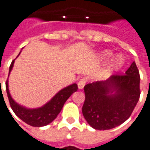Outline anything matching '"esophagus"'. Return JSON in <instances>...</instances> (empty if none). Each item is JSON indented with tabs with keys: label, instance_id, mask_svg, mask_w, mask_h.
<instances>
[{
	"label": "esophagus",
	"instance_id": "1",
	"mask_svg": "<svg viewBox=\"0 0 150 150\" xmlns=\"http://www.w3.org/2000/svg\"><path fill=\"white\" fill-rule=\"evenodd\" d=\"M85 84H86V80H85V78L80 80V81L78 82V88H79V90H82L85 87Z\"/></svg>",
	"mask_w": 150,
	"mask_h": 150
}]
</instances>
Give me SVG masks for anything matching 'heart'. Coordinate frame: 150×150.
Returning <instances> with one entry per match:
<instances>
[{"label": "heart", "instance_id": "1", "mask_svg": "<svg viewBox=\"0 0 150 150\" xmlns=\"http://www.w3.org/2000/svg\"><path fill=\"white\" fill-rule=\"evenodd\" d=\"M111 55H112V52L108 50H105L101 51V53L100 54V56L102 59H108L110 57ZM124 64H125V59L123 58L121 54H118L112 59V60L110 62V64L99 74L98 77L100 79H105L108 75H110L113 71L120 70L121 67H123Z\"/></svg>", "mask_w": 150, "mask_h": 150}]
</instances>
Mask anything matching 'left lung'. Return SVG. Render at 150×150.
Here are the masks:
<instances>
[{
    "label": "left lung",
    "mask_w": 150,
    "mask_h": 150,
    "mask_svg": "<svg viewBox=\"0 0 150 150\" xmlns=\"http://www.w3.org/2000/svg\"><path fill=\"white\" fill-rule=\"evenodd\" d=\"M139 81L134 61L125 75H113L108 80L85 85L82 113L87 123L96 129L106 130L126 121L139 99Z\"/></svg>",
    "instance_id": "1"
}]
</instances>
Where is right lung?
<instances>
[{
	"instance_id": "1",
	"label": "right lung",
	"mask_w": 150,
	"mask_h": 150,
	"mask_svg": "<svg viewBox=\"0 0 150 150\" xmlns=\"http://www.w3.org/2000/svg\"><path fill=\"white\" fill-rule=\"evenodd\" d=\"M20 54L21 52L19 53V54ZM14 62H15V59L11 64L9 75L13 68ZM6 93H7L9 102L14 113L25 123L34 127L45 126L53 121L59 115L60 110H62L65 101L69 99V97L74 92L78 90L77 85L75 83L72 84L60 90L57 94H55V96L50 100L48 101L46 104H45L43 106L35 108V109H28L25 106L17 104L12 99L9 91L8 80H6Z\"/></svg>"
}]
</instances>
